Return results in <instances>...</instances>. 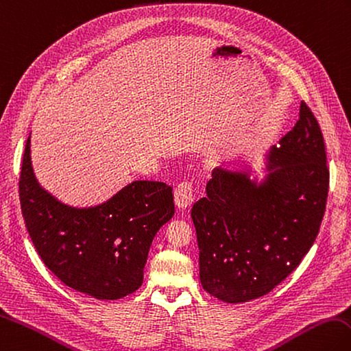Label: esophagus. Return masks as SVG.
Returning a JSON list of instances; mask_svg holds the SVG:
<instances>
[{"instance_id": "obj_1", "label": "esophagus", "mask_w": 351, "mask_h": 351, "mask_svg": "<svg viewBox=\"0 0 351 351\" xmlns=\"http://www.w3.org/2000/svg\"><path fill=\"white\" fill-rule=\"evenodd\" d=\"M174 199H176V206L180 210H186L193 201V186L192 183L183 182L176 188L174 191Z\"/></svg>"}]
</instances>
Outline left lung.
Instances as JSON below:
<instances>
[{"instance_id": "1", "label": "left lung", "mask_w": 351, "mask_h": 351, "mask_svg": "<svg viewBox=\"0 0 351 351\" xmlns=\"http://www.w3.org/2000/svg\"><path fill=\"white\" fill-rule=\"evenodd\" d=\"M266 178L215 168L207 197L192 207L199 281L215 298L240 303L281 284L315 241L329 192L324 139L302 102L295 126L267 156Z\"/></svg>"}]
</instances>
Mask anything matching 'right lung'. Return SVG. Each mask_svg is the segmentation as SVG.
I'll list each match as a JSON object with an SVG mask.
<instances>
[{
	"mask_svg": "<svg viewBox=\"0 0 351 351\" xmlns=\"http://www.w3.org/2000/svg\"><path fill=\"white\" fill-rule=\"evenodd\" d=\"M19 199L45 266L67 287L106 300L121 299L141 287L156 232L174 216L173 188L162 182H134L96 207L63 204L36 180L29 136Z\"/></svg>",
	"mask_w": 351,
	"mask_h": 351,
	"instance_id": "1",
	"label": "right lung"
}]
</instances>
